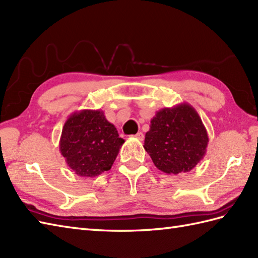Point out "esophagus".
Returning a JSON list of instances; mask_svg holds the SVG:
<instances>
[{"label":"esophagus","mask_w":258,"mask_h":258,"mask_svg":"<svg viewBox=\"0 0 258 258\" xmlns=\"http://www.w3.org/2000/svg\"><path fill=\"white\" fill-rule=\"evenodd\" d=\"M134 138H135V139H138V140H140V141H143V140H144V134L142 133V132H139L138 134H135V135H134Z\"/></svg>","instance_id":"34e87169"}]
</instances>
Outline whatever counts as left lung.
Listing matches in <instances>:
<instances>
[{
  "label": "left lung",
  "instance_id": "obj_1",
  "mask_svg": "<svg viewBox=\"0 0 258 258\" xmlns=\"http://www.w3.org/2000/svg\"><path fill=\"white\" fill-rule=\"evenodd\" d=\"M208 135L199 113L188 103L165 107L151 119L144 149L166 174L186 173L205 156Z\"/></svg>",
  "mask_w": 258,
  "mask_h": 258
}]
</instances>
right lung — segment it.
<instances>
[{
  "label": "right lung",
  "instance_id": "add662e5",
  "mask_svg": "<svg viewBox=\"0 0 258 258\" xmlns=\"http://www.w3.org/2000/svg\"><path fill=\"white\" fill-rule=\"evenodd\" d=\"M124 140L101 109H82L65 122L59 152L81 177H95L111 169Z\"/></svg>",
  "mask_w": 258,
  "mask_h": 258
}]
</instances>
